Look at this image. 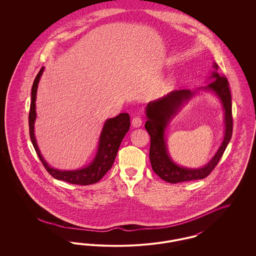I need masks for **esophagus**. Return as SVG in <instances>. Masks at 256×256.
<instances>
[{"mask_svg": "<svg viewBox=\"0 0 256 256\" xmlns=\"http://www.w3.org/2000/svg\"><path fill=\"white\" fill-rule=\"evenodd\" d=\"M142 122H143V120H142V118L140 116H135V117L132 118V126H134V128H139V126H141Z\"/></svg>", "mask_w": 256, "mask_h": 256, "instance_id": "obj_1", "label": "esophagus"}]
</instances>
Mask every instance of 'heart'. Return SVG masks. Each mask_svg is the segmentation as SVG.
Here are the masks:
<instances>
[{
	"label": "heart",
	"mask_w": 256,
	"mask_h": 256,
	"mask_svg": "<svg viewBox=\"0 0 256 256\" xmlns=\"http://www.w3.org/2000/svg\"><path fill=\"white\" fill-rule=\"evenodd\" d=\"M166 87V86H163V88H165Z\"/></svg>",
	"instance_id": "obj_1"
}]
</instances>
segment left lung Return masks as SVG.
I'll return each mask as SVG.
<instances>
[{
  "label": "left lung",
  "instance_id": "1",
  "mask_svg": "<svg viewBox=\"0 0 256 256\" xmlns=\"http://www.w3.org/2000/svg\"><path fill=\"white\" fill-rule=\"evenodd\" d=\"M214 69L215 71L210 76V78L213 80L204 89L213 91L222 100L224 110L226 130L222 145L214 158L207 163L206 166L200 169H188L176 165L168 154L164 136L165 130L172 117L176 114L183 102L193 97L196 92H191L187 89L174 90L146 106L148 121L145 124V128L150 136V160L152 168L160 178L167 182H184L206 178L219 163L220 159L232 139L233 121L230 84L224 76H220L217 72L218 65L216 63H214Z\"/></svg>",
  "mask_w": 256,
  "mask_h": 256
}]
</instances>
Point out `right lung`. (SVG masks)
Masks as SVG:
<instances>
[{"label": "right lung", "instance_id": "right-lung-1", "mask_svg": "<svg viewBox=\"0 0 256 256\" xmlns=\"http://www.w3.org/2000/svg\"><path fill=\"white\" fill-rule=\"evenodd\" d=\"M43 71L44 67H42L39 73L37 74L36 78L34 82L32 88V102L28 114L30 136L37 156L50 174L58 180L78 185H89L98 182L113 165L122 138L128 132L130 126V115L128 113H121L117 117L106 121L100 137L97 154L92 163L86 168L74 170H60L50 167L40 154L34 136V121L36 118V100L37 86Z\"/></svg>", "mask_w": 256, "mask_h": 256}]
</instances>
